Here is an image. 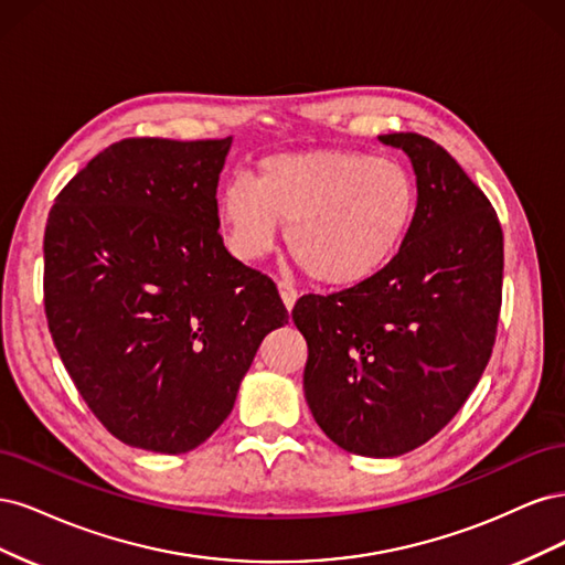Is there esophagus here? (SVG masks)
<instances>
[{"instance_id": "obj_1", "label": "esophagus", "mask_w": 565, "mask_h": 565, "mask_svg": "<svg viewBox=\"0 0 565 565\" xmlns=\"http://www.w3.org/2000/svg\"><path fill=\"white\" fill-rule=\"evenodd\" d=\"M278 292H280V299H282V303H285V309L292 311L295 303H297V297H299L297 289H295L292 285H289V282H278Z\"/></svg>"}]
</instances>
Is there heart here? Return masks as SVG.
Instances as JSON below:
<instances>
[{
    "label": "heart",
    "mask_w": 565,
    "mask_h": 565,
    "mask_svg": "<svg viewBox=\"0 0 565 565\" xmlns=\"http://www.w3.org/2000/svg\"><path fill=\"white\" fill-rule=\"evenodd\" d=\"M419 185L405 162L363 150L278 152L218 195L241 259H259L287 226V252L311 280L351 287L391 264L415 226Z\"/></svg>",
    "instance_id": "heart-1"
}]
</instances>
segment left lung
I'll use <instances>...</instances> for the list:
<instances>
[{
	"mask_svg": "<svg viewBox=\"0 0 565 565\" xmlns=\"http://www.w3.org/2000/svg\"><path fill=\"white\" fill-rule=\"evenodd\" d=\"M413 162L419 207L377 276L306 295L292 320L309 344L303 396L330 440L398 457L446 426L490 361L502 306L504 237L490 200L446 148L384 134Z\"/></svg>",
	"mask_w": 565,
	"mask_h": 565,
	"instance_id": "left-lung-1",
	"label": "left lung"
}]
</instances>
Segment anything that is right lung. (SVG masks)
<instances>
[{
	"instance_id": "obj_1",
	"label": "right lung",
	"mask_w": 565,
	"mask_h": 565,
	"mask_svg": "<svg viewBox=\"0 0 565 565\" xmlns=\"http://www.w3.org/2000/svg\"><path fill=\"white\" fill-rule=\"evenodd\" d=\"M228 139H125L56 198L44 231V311L79 396L131 448L179 455L231 415L287 309L218 235Z\"/></svg>"
}]
</instances>
